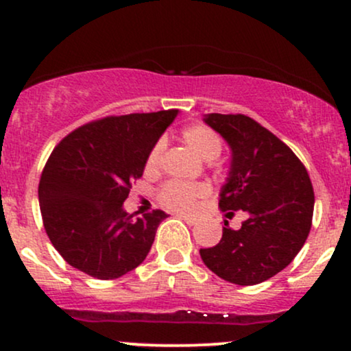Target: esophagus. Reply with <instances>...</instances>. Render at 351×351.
Returning <instances> with one entry per match:
<instances>
[{
    "instance_id": "1",
    "label": "esophagus",
    "mask_w": 351,
    "mask_h": 351,
    "mask_svg": "<svg viewBox=\"0 0 351 351\" xmlns=\"http://www.w3.org/2000/svg\"><path fill=\"white\" fill-rule=\"evenodd\" d=\"M180 219H183L184 223L189 224V226H195V224H198V219H196L195 216H188V215H178Z\"/></svg>"
}]
</instances>
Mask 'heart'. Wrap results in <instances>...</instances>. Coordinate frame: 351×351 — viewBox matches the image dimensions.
<instances>
[{"instance_id": "1", "label": "heart", "mask_w": 351, "mask_h": 351, "mask_svg": "<svg viewBox=\"0 0 351 351\" xmlns=\"http://www.w3.org/2000/svg\"><path fill=\"white\" fill-rule=\"evenodd\" d=\"M181 138L183 142L191 148L196 155L201 156L203 160H215L219 156L223 150V140L216 134L213 128L206 125L195 123L184 127L181 130ZM163 155V143H155L150 153L147 156V163H145V170L153 173L158 170L160 163H162ZM208 195V188L201 183H181V181H168L165 183L158 191V201L165 208L173 209V211H188L195 206V203L199 198Z\"/></svg>"}]
</instances>
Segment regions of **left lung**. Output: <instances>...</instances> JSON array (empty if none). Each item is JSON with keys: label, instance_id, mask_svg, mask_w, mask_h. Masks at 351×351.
I'll list each match as a JSON object with an SVG mask.
<instances>
[{"label": "left lung", "instance_id": "8db88e82", "mask_svg": "<svg viewBox=\"0 0 351 351\" xmlns=\"http://www.w3.org/2000/svg\"><path fill=\"white\" fill-rule=\"evenodd\" d=\"M213 130L232 152L219 208L247 217L237 231L224 221L216 245L199 249L201 259L221 279L254 285L292 263L312 228V181L304 163L272 132L243 114H208Z\"/></svg>", "mask_w": 351, "mask_h": 351}]
</instances>
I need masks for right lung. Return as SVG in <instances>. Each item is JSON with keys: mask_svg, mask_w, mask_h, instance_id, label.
Returning <instances> with one entry per match:
<instances>
[{"mask_svg": "<svg viewBox=\"0 0 351 351\" xmlns=\"http://www.w3.org/2000/svg\"><path fill=\"white\" fill-rule=\"evenodd\" d=\"M178 110L110 115L64 136L39 181L44 229L67 264L100 280L119 279L143 263L167 217L153 209L123 211L132 181Z\"/></svg>", "mask_w": 351, "mask_h": 351, "instance_id": "add662e5", "label": "right lung"}]
</instances>
